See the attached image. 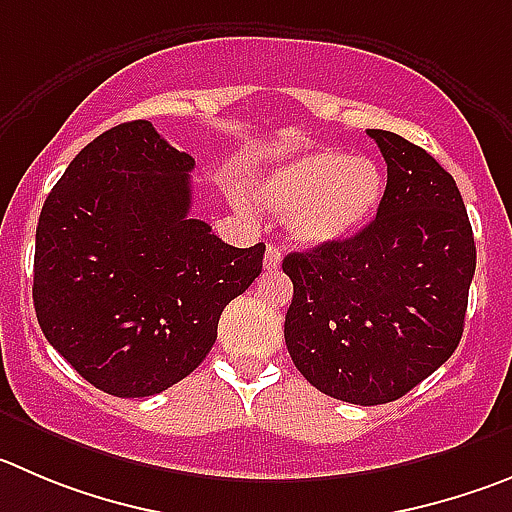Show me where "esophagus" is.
<instances>
[{"instance_id":"34e87169","label":"esophagus","mask_w":512,"mask_h":512,"mask_svg":"<svg viewBox=\"0 0 512 512\" xmlns=\"http://www.w3.org/2000/svg\"><path fill=\"white\" fill-rule=\"evenodd\" d=\"M280 262H283V252H280V247L267 245V250H265V267H267V270L275 272L280 267Z\"/></svg>"}]
</instances>
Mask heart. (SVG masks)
I'll return each instance as SVG.
<instances>
[{
	"label": "heart",
	"instance_id": "b5f03b06",
	"mask_svg": "<svg viewBox=\"0 0 512 512\" xmlns=\"http://www.w3.org/2000/svg\"><path fill=\"white\" fill-rule=\"evenodd\" d=\"M384 169L369 156L313 148L272 164L252 184L262 209L288 214L290 237L323 247L364 229L384 199ZM240 207L247 204L240 199Z\"/></svg>",
	"mask_w": 512,
	"mask_h": 512
}]
</instances>
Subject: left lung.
<instances>
[{"label":"left lung","mask_w":512,"mask_h":512,"mask_svg":"<svg viewBox=\"0 0 512 512\" xmlns=\"http://www.w3.org/2000/svg\"><path fill=\"white\" fill-rule=\"evenodd\" d=\"M366 133L386 161L379 212L353 237L285 257V343L315 389L374 407L455 353L477 252L455 179L407 138Z\"/></svg>","instance_id":"left-lung-1"}]
</instances>
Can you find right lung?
Instances as JSON below:
<instances>
[{
	"instance_id": "1",
	"label": "right lung",
	"mask_w": 512,
	"mask_h": 512,
	"mask_svg": "<svg viewBox=\"0 0 512 512\" xmlns=\"http://www.w3.org/2000/svg\"><path fill=\"white\" fill-rule=\"evenodd\" d=\"M194 159L148 121L100 133L42 207L32 300L42 333L85 381L136 399L174 386L217 341L265 245L232 247L191 219Z\"/></svg>"
}]
</instances>
